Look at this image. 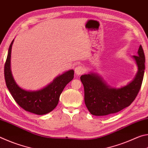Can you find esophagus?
<instances>
[{
	"label": "esophagus",
	"instance_id": "34e87169",
	"mask_svg": "<svg viewBox=\"0 0 148 148\" xmlns=\"http://www.w3.org/2000/svg\"><path fill=\"white\" fill-rule=\"evenodd\" d=\"M75 73H76V75H77V76H79V75H81L82 74H83L84 72V69L83 66H76V68H75Z\"/></svg>",
	"mask_w": 148,
	"mask_h": 148
}]
</instances>
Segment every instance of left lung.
<instances>
[{"mask_svg":"<svg viewBox=\"0 0 148 148\" xmlns=\"http://www.w3.org/2000/svg\"><path fill=\"white\" fill-rule=\"evenodd\" d=\"M132 58L137 65V73L131 82L119 88L108 85L95 72H89L80 77L84 87L85 104L92 115L105 116L117 113L134 101L141 87L144 74L145 56L141 45L138 55Z\"/></svg>","mask_w":148,"mask_h":148,"instance_id":"obj_1","label":"left lung"}]
</instances>
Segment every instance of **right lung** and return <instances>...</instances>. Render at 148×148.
Segmentation results:
<instances>
[{
    "instance_id": "right-lung-1",
    "label": "right lung",
    "mask_w": 148,
    "mask_h": 148,
    "mask_svg": "<svg viewBox=\"0 0 148 148\" xmlns=\"http://www.w3.org/2000/svg\"><path fill=\"white\" fill-rule=\"evenodd\" d=\"M14 39L9 47L4 65L6 86L12 97L22 108L37 115L49 113L58 104L60 95L65 86L74 78V71L70 70L57 76L46 87L36 91H27L16 84L11 71V52Z\"/></svg>"
}]
</instances>
